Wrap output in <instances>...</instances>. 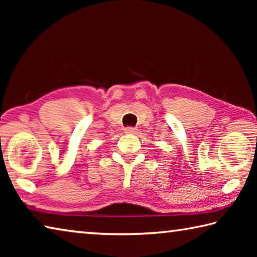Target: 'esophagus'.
Wrapping results in <instances>:
<instances>
[{
    "label": "esophagus",
    "mask_w": 257,
    "mask_h": 257,
    "mask_svg": "<svg viewBox=\"0 0 257 257\" xmlns=\"http://www.w3.org/2000/svg\"><path fill=\"white\" fill-rule=\"evenodd\" d=\"M136 128H134V127H125L124 128V133L125 134H136Z\"/></svg>",
    "instance_id": "esophagus-1"
}]
</instances>
